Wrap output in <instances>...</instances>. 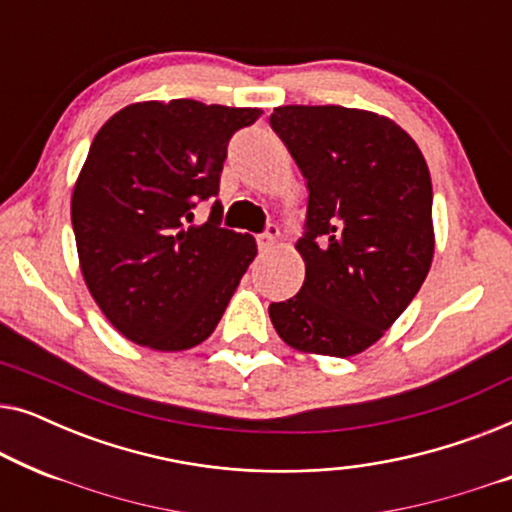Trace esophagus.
Listing matches in <instances>:
<instances>
[{
	"label": "esophagus",
	"instance_id": "obj_1",
	"mask_svg": "<svg viewBox=\"0 0 512 512\" xmlns=\"http://www.w3.org/2000/svg\"><path fill=\"white\" fill-rule=\"evenodd\" d=\"M277 237H279V228L277 226H268V228H265V233L258 237V249L270 251L272 247H275Z\"/></svg>",
	"mask_w": 512,
	"mask_h": 512
}]
</instances>
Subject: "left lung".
I'll use <instances>...</instances> for the list:
<instances>
[{"label":"left lung","instance_id":"1","mask_svg":"<svg viewBox=\"0 0 512 512\" xmlns=\"http://www.w3.org/2000/svg\"><path fill=\"white\" fill-rule=\"evenodd\" d=\"M272 130L307 181L305 282L268 307L300 352L347 356L375 345L417 296L433 261V191L408 132L363 109L277 107Z\"/></svg>","mask_w":512,"mask_h":512}]
</instances>
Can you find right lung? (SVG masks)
<instances>
[{
    "label": "right lung",
    "mask_w": 512,
    "mask_h": 512,
    "mask_svg": "<svg viewBox=\"0 0 512 512\" xmlns=\"http://www.w3.org/2000/svg\"><path fill=\"white\" fill-rule=\"evenodd\" d=\"M261 109L195 100L137 102L109 118L90 144L72 193L81 275L125 338L158 352L207 340L249 263L256 240L221 228L216 200L228 142Z\"/></svg>",
    "instance_id": "obj_1"
}]
</instances>
